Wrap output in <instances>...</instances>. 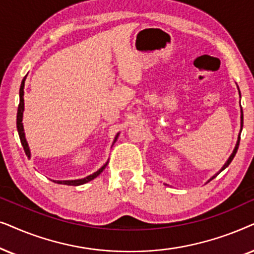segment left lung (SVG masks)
I'll return each mask as SVG.
<instances>
[{"mask_svg":"<svg viewBox=\"0 0 254 254\" xmlns=\"http://www.w3.org/2000/svg\"><path fill=\"white\" fill-rule=\"evenodd\" d=\"M239 94H241V92H239ZM243 121H244V116H243V109H242V127H243ZM241 131H242V130H241ZM239 140H241V137H239V138H238L237 145H236L235 150H233V152H232V154H231V155H230V158L228 159V161H226V162H225V165H224V166H223V167H222V170H221V171H223V170H225V168H226V167H228L230 164H231L232 159H233V158H235V155H236V153H237V150H238V146H239ZM214 178H216V175H215V177H212V178L210 179V180H212V179H214ZM210 180H209V181H210Z\"/></svg>","mask_w":254,"mask_h":254,"instance_id":"left-lung-1","label":"left lung"}]
</instances>
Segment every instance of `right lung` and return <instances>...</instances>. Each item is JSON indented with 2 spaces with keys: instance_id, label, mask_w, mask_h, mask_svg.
<instances>
[{
  "instance_id": "right-lung-1",
  "label": "right lung",
  "mask_w": 254,
  "mask_h": 254,
  "mask_svg": "<svg viewBox=\"0 0 254 254\" xmlns=\"http://www.w3.org/2000/svg\"><path fill=\"white\" fill-rule=\"evenodd\" d=\"M24 82H25V77L23 79L22 81V84H21V88H19V104H18V110H17V130H18V134H19V139H21V143H22V146L24 148V152L25 154L28 155V158H30V150H29V145L26 143V139H25V134H24V129H23V123H22V118H23V110H24ZM117 137H115V141L117 140ZM108 162L106 165H103L102 167L100 168L99 171L95 172V173L89 175V177L87 178H83V179H80V180H68V181H54L56 184H60V185H67V186H80V185H83L86 184V182L93 180V179H95L96 177H99V175L102 173L104 168L107 167Z\"/></svg>"
}]
</instances>
